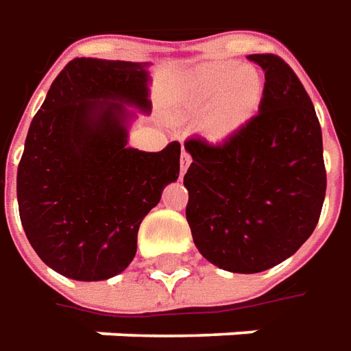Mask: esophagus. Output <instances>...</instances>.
<instances>
[{
	"label": "esophagus",
	"instance_id": "esophagus-1",
	"mask_svg": "<svg viewBox=\"0 0 351 351\" xmlns=\"http://www.w3.org/2000/svg\"><path fill=\"white\" fill-rule=\"evenodd\" d=\"M190 163H192V157H190V153L182 149V153H180V175H184V173H186L188 165Z\"/></svg>",
	"mask_w": 351,
	"mask_h": 351
}]
</instances>
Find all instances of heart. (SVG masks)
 <instances>
[{"instance_id":"1","label":"heart","mask_w":351,"mask_h":351,"mask_svg":"<svg viewBox=\"0 0 351 351\" xmlns=\"http://www.w3.org/2000/svg\"><path fill=\"white\" fill-rule=\"evenodd\" d=\"M262 93L264 81L258 69L235 62H215L196 71L190 104L194 110L210 106L208 130L213 136H225L254 114Z\"/></svg>"}]
</instances>
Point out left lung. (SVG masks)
Segmentation results:
<instances>
[{
  "instance_id": "left-lung-1",
  "label": "left lung",
  "mask_w": 351,
  "mask_h": 351,
  "mask_svg": "<svg viewBox=\"0 0 351 351\" xmlns=\"http://www.w3.org/2000/svg\"><path fill=\"white\" fill-rule=\"evenodd\" d=\"M266 75L260 110L221 143L184 141L186 219L212 264L256 274L289 258L319 223L326 194L322 132L295 71L252 54Z\"/></svg>"
}]
</instances>
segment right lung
I'll return each mask as SVG.
<instances>
[{"instance_id": "right-lung-1", "label": "right lung", "mask_w": 351, "mask_h": 351, "mask_svg": "<svg viewBox=\"0 0 351 351\" xmlns=\"http://www.w3.org/2000/svg\"><path fill=\"white\" fill-rule=\"evenodd\" d=\"M145 83L141 64L75 58L32 118L19 215L40 260L66 278L99 282L126 270L141 219L178 178V141L159 153L126 145L122 103L149 108Z\"/></svg>"}]
</instances>
